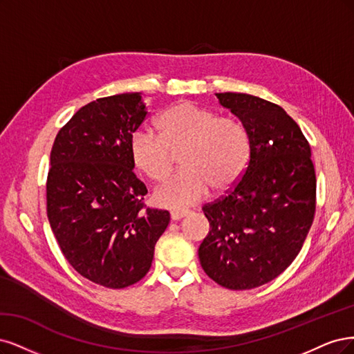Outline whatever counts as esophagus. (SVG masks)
I'll return each mask as SVG.
<instances>
[{
  "mask_svg": "<svg viewBox=\"0 0 354 354\" xmlns=\"http://www.w3.org/2000/svg\"><path fill=\"white\" fill-rule=\"evenodd\" d=\"M189 212L188 210H174L172 213H170V218H172V221H179L182 218H185V216H188Z\"/></svg>",
  "mask_w": 354,
  "mask_h": 354,
  "instance_id": "1",
  "label": "esophagus"
}]
</instances>
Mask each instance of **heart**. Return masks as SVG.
Masks as SVG:
<instances>
[{"instance_id": "obj_1", "label": "heart", "mask_w": 354, "mask_h": 354, "mask_svg": "<svg viewBox=\"0 0 354 354\" xmlns=\"http://www.w3.org/2000/svg\"><path fill=\"white\" fill-rule=\"evenodd\" d=\"M158 135L138 129L129 138L133 167L148 179L163 182L179 156L182 170L156 191L165 207L191 206L209 188L221 194L241 179L250 162V140L244 127L232 118L182 101L165 110L156 122Z\"/></svg>"}]
</instances>
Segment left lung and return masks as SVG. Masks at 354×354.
<instances>
[{
    "mask_svg": "<svg viewBox=\"0 0 354 354\" xmlns=\"http://www.w3.org/2000/svg\"><path fill=\"white\" fill-rule=\"evenodd\" d=\"M216 97L241 122L252 151L234 188L203 206L210 231L198 257L222 287L252 290L300 253L315 219V166L309 142L282 107L248 94Z\"/></svg>",
    "mask_w": 354,
    "mask_h": 354,
    "instance_id": "left-lung-1",
    "label": "left lung"
}]
</instances>
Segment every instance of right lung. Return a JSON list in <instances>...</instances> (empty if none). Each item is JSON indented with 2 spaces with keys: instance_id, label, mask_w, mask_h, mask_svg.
I'll return each mask as SVG.
<instances>
[{
  "instance_id": "obj_1",
  "label": "right lung",
  "mask_w": 354,
  "mask_h": 354,
  "mask_svg": "<svg viewBox=\"0 0 354 354\" xmlns=\"http://www.w3.org/2000/svg\"><path fill=\"white\" fill-rule=\"evenodd\" d=\"M147 118L141 93L98 98L55 136L47 178V216L66 260L84 278L119 290L151 268L167 210L145 209L129 138Z\"/></svg>"
}]
</instances>
